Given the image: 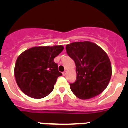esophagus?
<instances>
[{"label": "esophagus", "mask_w": 128, "mask_h": 128, "mask_svg": "<svg viewBox=\"0 0 128 128\" xmlns=\"http://www.w3.org/2000/svg\"><path fill=\"white\" fill-rule=\"evenodd\" d=\"M67 74V71H65V72H63V75L65 76H66V74Z\"/></svg>", "instance_id": "obj_1"}]
</instances>
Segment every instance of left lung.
I'll return each mask as SVG.
<instances>
[{
    "instance_id": "obj_1",
    "label": "left lung",
    "mask_w": 128,
    "mask_h": 128,
    "mask_svg": "<svg viewBox=\"0 0 128 128\" xmlns=\"http://www.w3.org/2000/svg\"><path fill=\"white\" fill-rule=\"evenodd\" d=\"M66 50L76 66V81L70 84L73 94L81 99H91L100 94L108 86L112 74L106 52L88 41L70 44Z\"/></svg>"
}]
</instances>
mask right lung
Masks as SVG:
<instances>
[{
	"instance_id": "obj_1",
	"label": "right lung",
	"mask_w": 128,
	"mask_h": 128,
	"mask_svg": "<svg viewBox=\"0 0 128 128\" xmlns=\"http://www.w3.org/2000/svg\"><path fill=\"white\" fill-rule=\"evenodd\" d=\"M63 49V46L34 47L18 57L14 77L25 94L34 99H42L51 93L58 78L62 76L54 60Z\"/></svg>"
}]
</instances>
